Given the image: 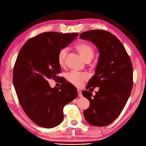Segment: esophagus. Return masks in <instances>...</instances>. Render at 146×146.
<instances>
[{"mask_svg":"<svg viewBox=\"0 0 146 146\" xmlns=\"http://www.w3.org/2000/svg\"><path fill=\"white\" fill-rule=\"evenodd\" d=\"M77 92H78V96H79V97H82V94L81 90H77Z\"/></svg>","mask_w":146,"mask_h":146,"instance_id":"34e87169","label":"esophagus"}]
</instances>
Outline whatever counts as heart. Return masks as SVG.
<instances>
[{"instance_id":"b5f03b06","label":"heart","mask_w":146,"mask_h":146,"mask_svg":"<svg viewBox=\"0 0 146 146\" xmlns=\"http://www.w3.org/2000/svg\"><path fill=\"white\" fill-rule=\"evenodd\" d=\"M77 51L84 59L85 61L89 62L94 58L95 50L93 46L87 42H81L78 44L76 47ZM69 52V49L64 48L59 52L58 56V61L60 66L65 65L66 59ZM89 75L86 72L79 73L72 71L66 75V79L70 84L75 85L76 87H81L85 81H87Z\"/></svg>"}]
</instances>
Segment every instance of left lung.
I'll return each instance as SVG.
<instances>
[{
    "mask_svg": "<svg viewBox=\"0 0 146 146\" xmlns=\"http://www.w3.org/2000/svg\"><path fill=\"white\" fill-rule=\"evenodd\" d=\"M80 37L94 42L100 52L95 74L86 87L93 90L99 86V90L94 98L90 90L82 92L90 102L84 111L85 119L92 126H107L118 118L130 96L133 85L132 62L118 38L107 31L88 30L80 33Z\"/></svg>",
    "mask_w": 146,
    "mask_h": 146,
    "instance_id": "left-lung-1",
    "label": "left lung"
}]
</instances>
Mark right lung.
<instances>
[{
  "mask_svg": "<svg viewBox=\"0 0 146 146\" xmlns=\"http://www.w3.org/2000/svg\"><path fill=\"white\" fill-rule=\"evenodd\" d=\"M78 35L44 32L28 40L18 54L13 70L14 87L24 112L39 126H58L64 106L77 97V88L68 82L63 79L61 86L52 88L48 80L59 79V52Z\"/></svg>",
  "mask_w": 146,
  "mask_h": 146,
  "instance_id": "right-lung-1",
  "label": "right lung"
}]
</instances>
